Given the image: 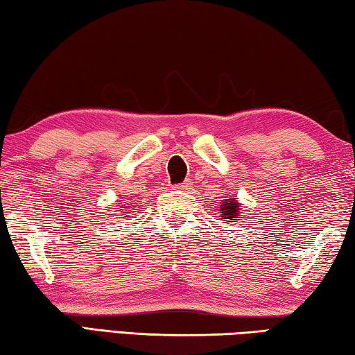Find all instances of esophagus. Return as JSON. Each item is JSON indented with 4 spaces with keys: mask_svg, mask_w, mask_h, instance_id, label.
Masks as SVG:
<instances>
[{
    "mask_svg": "<svg viewBox=\"0 0 355 355\" xmlns=\"http://www.w3.org/2000/svg\"><path fill=\"white\" fill-rule=\"evenodd\" d=\"M175 188H177V189H180V191H188V189L191 188V182H189V180H186V182L177 184Z\"/></svg>",
    "mask_w": 355,
    "mask_h": 355,
    "instance_id": "1",
    "label": "esophagus"
}]
</instances>
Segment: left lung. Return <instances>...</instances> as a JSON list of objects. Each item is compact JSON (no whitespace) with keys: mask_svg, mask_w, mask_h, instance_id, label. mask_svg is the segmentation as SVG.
I'll return each mask as SVG.
<instances>
[{"mask_svg":"<svg viewBox=\"0 0 355 355\" xmlns=\"http://www.w3.org/2000/svg\"><path fill=\"white\" fill-rule=\"evenodd\" d=\"M220 218L227 222H236L239 216V203L235 199H225L219 203Z\"/></svg>","mask_w":355,"mask_h":355,"instance_id":"1","label":"left lung"}]
</instances>
